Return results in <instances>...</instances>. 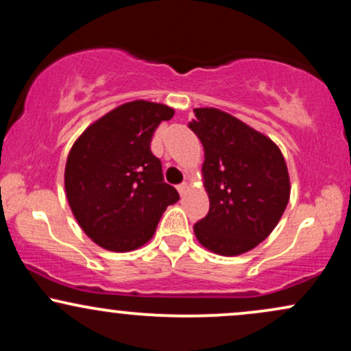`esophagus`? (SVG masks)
<instances>
[{"label":"esophagus","instance_id":"34e87169","mask_svg":"<svg viewBox=\"0 0 351 351\" xmlns=\"http://www.w3.org/2000/svg\"><path fill=\"white\" fill-rule=\"evenodd\" d=\"M176 189H178L180 195H184V193H186V189H188V184L186 183H181V184H178V186H176Z\"/></svg>","mask_w":351,"mask_h":351}]
</instances>
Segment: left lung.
<instances>
[{
    "instance_id": "obj_1",
    "label": "left lung",
    "mask_w": 351,
    "mask_h": 351,
    "mask_svg": "<svg viewBox=\"0 0 351 351\" xmlns=\"http://www.w3.org/2000/svg\"><path fill=\"white\" fill-rule=\"evenodd\" d=\"M189 128L204 147L208 215L195 234L209 251L237 256L272 232L289 203L287 165L277 145L236 117L196 108Z\"/></svg>"
}]
</instances>
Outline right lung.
<instances>
[{
    "instance_id": "obj_1",
    "label": "right lung",
    "mask_w": 351,
    "mask_h": 351,
    "mask_svg": "<svg viewBox=\"0 0 351 351\" xmlns=\"http://www.w3.org/2000/svg\"><path fill=\"white\" fill-rule=\"evenodd\" d=\"M173 114L162 104H123L92 123L67 156L69 206L84 232L108 251L143 245L180 199L150 148L156 127Z\"/></svg>"
}]
</instances>
